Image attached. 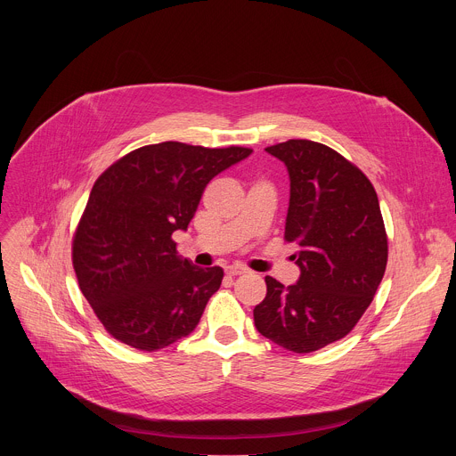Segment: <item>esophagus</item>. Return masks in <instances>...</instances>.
<instances>
[{
	"label": "esophagus",
	"mask_w": 456,
	"mask_h": 456,
	"mask_svg": "<svg viewBox=\"0 0 456 456\" xmlns=\"http://www.w3.org/2000/svg\"><path fill=\"white\" fill-rule=\"evenodd\" d=\"M247 273L248 271L245 267H241V265H231V267L225 269L227 276H241V274H247Z\"/></svg>",
	"instance_id": "esophagus-1"
}]
</instances>
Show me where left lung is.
Here are the masks:
<instances>
[{"label":"left lung","instance_id":"1","mask_svg":"<svg viewBox=\"0 0 456 456\" xmlns=\"http://www.w3.org/2000/svg\"><path fill=\"white\" fill-rule=\"evenodd\" d=\"M290 176L285 240L297 283L267 276L254 308L257 332L285 350L310 354L348 336L384 276L387 236L368 176L332 148L292 139L265 148Z\"/></svg>","mask_w":456,"mask_h":456}]
</instances>
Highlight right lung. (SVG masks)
<instances>
[{
	"instance_id": "right-lung-1",
	"label": "right lung",
	"mask_w": 456,
	"mask_h": 456,
	"mask_svg": "<svg viewBox=\"0 0 456 456\" xmlns=\"http://www.w3.org/2000/svg\"><path fill=\"white\" fill-rule=\"evenodd\" d=\"M250 153L169 141L124 155L95 180L72 264L111 338L155 352L197 329L224 271L180 257L173 232L187 229L206 185Z\"/></svg>"
}]
</instances>
